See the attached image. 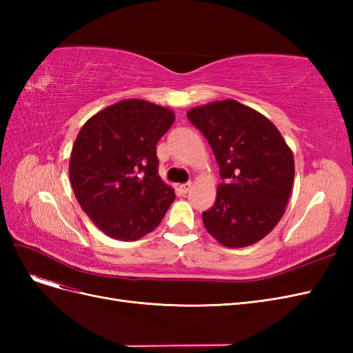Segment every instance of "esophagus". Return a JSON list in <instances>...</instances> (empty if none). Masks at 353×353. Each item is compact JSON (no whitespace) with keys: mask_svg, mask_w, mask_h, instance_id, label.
I'll return each mask as SVG.
<instances>
[{"mask_svg":"<svg viewBox=\"0 0 353 353\" xmlns=\"http://www.w3.org/2000/svg\"><path fill=\"white\" fill-rule=\"evenodd\" d=\"M190 188H191V183L181 184V185H179V191H181V194H187Z\"/></svg>","mask_w":353,"mask_h":353,"instance_id":"obj_1","label":"esophagus"}]
</instances>
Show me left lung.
Listing matches in <instances>:
<instances>
[{"label": "left lung", "mask_w": 353, "mask_h": 353, "mask_svg": "<svg viewBox=\"0 0 353 353\" xmlns=\"http://www.w3.org/2000/svg\"><path fill=\"white\" fill-rule=\"evenodd\" d=\"M187 117L206 137L222 183L201 213L213 239L231 249L262 240L284 215L294 179L290 147L275 125L236 100L213 101Z\"/></svg>", "instance_id": "obj_1"}]
</instances>
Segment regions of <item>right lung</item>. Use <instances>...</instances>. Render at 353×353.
<instances>
[{
  "mask_svg": "<svg viewBox=\"0 0 353 353\" xmlns=\"http://www.w3.org/2000/svg\"><path fill=\"white\" fill-rule=\"evenodd\" d=\"M175 114L145 100H123L85 122L69 175L82 210L105 236L135 241L152 232L175 200L157 174L156 145Z\"/></svg>",
  "mask_w": 353,
  "mask_h": 353,
  "instance_id": "right-lung-1",
  "label": "right lung"
}]
</instances>
